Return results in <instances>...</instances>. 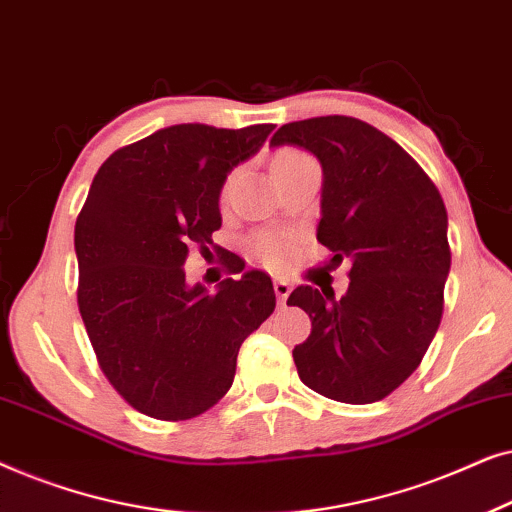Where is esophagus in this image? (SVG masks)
I'll return each instance as SVG.
<instances>
[{
  "label": "esophagus",
  "mask_w": 512,
  "mask_h": 512,
  "mask_svg": "<svg viewBox=\"0 0 512 512\" xmlns=\"http://www.w3.org/2000/svg\"><path fill=\"white\" fill-rule=\"evenodd\" d=\"M275 293H277V298H279V303H284L286 298H289V293H291V284L286 282L284 277H275Z\"/></svg>",
  "instance_id": "esophagus-1"
}]
</instances>
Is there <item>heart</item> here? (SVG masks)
<instances>
[{"instance_id": "heart-1", "label": "heart", "mask_w": 512, "mask_h": 512, "mask_svg": "<svg viewBox=\"0 0 512 512\" xmlns=\"http://www.w3.org/2000/svg\"><path fill=\"white\" fill-rule=\"evenodd\" d=\"M293 158H303V156H298V153H291V151H284L275 158V163H282V160H293ZM254 251H256V256L268 265H282L286 261V254H289V242L279 235L263 233L254 240Z\"/></svg>"}]
</instances>
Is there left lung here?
<instances>
[{"instance_id":"8db88e82","label":"left lung","mask_w":512,"mask_h":512,"mask_svg":"<svg viewBox=\"0 0 512 512\" xmlns=\"http://www.w3.org/2000/svg\"><path fill=\"white\" fill-rule=\"evenodd\" d=\"M270 146L319 160L317 240L335 263H352L342 298L312 286L289 296L312 319L293 349L300 380L340 403L380 401L415 373L443 317L452 261L443 198L394 139L359 118L286 123Z\"/></svg>"}]
</instances>
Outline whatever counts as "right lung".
Instances as JSON below:
<instances>
[{
  "instance_id": "1",
  "label": "right lung",
  "mask_w": 512,
  "mask_h": 512,
  "mask_svg": "<svg viewBox=\"0 0 512 512\" xmlns=\"http://www.w3.org/2000/svg\"><path fill=\"white\" fill-rule=\"evenodd\" d=\"M275 125L160 128L104 160L74 228L79 310L102 373L132 408L177 422L233 384L237 352L275 310L272 279L247 270L209 291L188 251L221 228L228 174Z\"/></svg>"
}]
</instances>
